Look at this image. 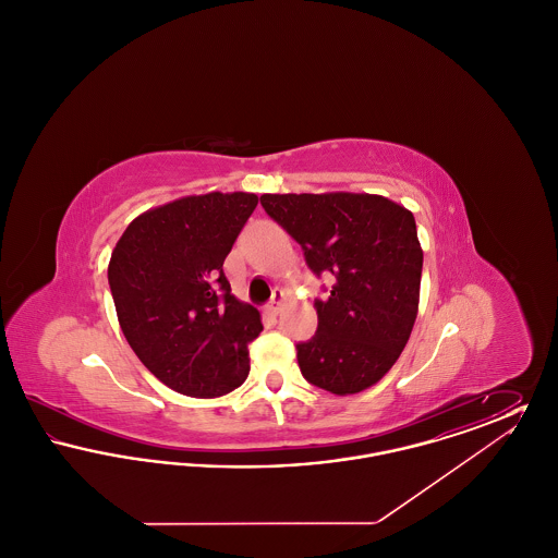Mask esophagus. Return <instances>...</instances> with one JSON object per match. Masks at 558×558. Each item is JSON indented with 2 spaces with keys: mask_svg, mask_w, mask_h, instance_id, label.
I'll list each match as a JSON object with an SVG mask.
<instances>
[{
  "mask_svg": "<svg viewBox=\"0 0 558 558\" xmlns=\"http://www.w3.org/2000/svg\"><path fill=\"white\" fill-rule=\"evenodd\" d=\"M282 303H284V292L280 291H274V294H271V301H269V305H267V312L269 314H278L280 312V307H282Z\"/></svg>",
  "mask_w": 558,
  "mask_h": 558,
  "instance_id": "obj_1",
  "label": "esophagus"
}]
</instances>
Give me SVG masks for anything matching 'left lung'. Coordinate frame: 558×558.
Instances as JSON below:
<instances>
[{"label":"left lung","mask_w":558,"mask_h":558,"mask_svg":"<svg viewBox=\"0 0 558 558\" xmlns=\"http://www.w3.org/2000/svg\"><path fill=\"white\" fill-rule=\"evenodd\" d=\"M262 205L303 248L314 274L335 278L316 301L318 330L296 345L307 383L335 396L376 385L410 339L423 248L412 211L366 192L264 194Z\"/></svg>","instance_id":"1"}]
</instances>
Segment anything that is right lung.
Instances as JSON below:
<instances>
[{
    "label": "right lung",
    "instance_id": "1",
    "mask_svg": "<svg viewBox=\"0 0 558 558\" xmlns=\"http://www.w3.org/2000/svg\"><path fill=\"white\" fill-rule=\"evenodd\" d=\"M257 203L251 192L182 196L137 215L112 248L108 284L128 343L187 398H221L251 371L264 324L230 292L223 262Z\"/></svg>",
    "mask_w": 558,
    "mask_h": 558
}]
</instances>
